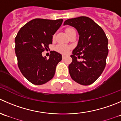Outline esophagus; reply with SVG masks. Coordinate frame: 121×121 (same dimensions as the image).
Returning a JSON list of instances; mask_svg holds the SVG:
<instances>
[{
    "mask_svg": "<svg viewBox=\"0 0 121 121\" xmlns=\"http://www.w3.org/2000/svg\"><path fill=\"white\" fill-rule=\"evenodd\" d=\"M65 57H65V56H62V58H63V60H64V59H65Z\"/></svg>",
    "mask_w": 121,
    "mask_h": 121,
    "instance_id": "esophagus-1",
    "label": "esophagus"
}]
</instances>
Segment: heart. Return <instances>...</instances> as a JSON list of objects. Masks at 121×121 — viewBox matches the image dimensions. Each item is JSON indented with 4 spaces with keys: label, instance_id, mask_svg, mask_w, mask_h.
<instances>
[{
    "label": "heart",
    "instance_id": "b5f03b06",
    "mask_svg": "<svg viewBox=\"0 0 121 121\" xmlns=\"http://www.w3.org/2000/svg\"><path fill=\"white\" fill-rule=\"evenodd\" d=\"M73 28H68L65 29V32L66 34H67L70 30H71ZM56 50L58 52H60V53L62 54H67L68 52H69V47L68 46H66V45H58V46L56 47Z\"/></svg>",
    "mask_w": 121,
    "mask_h": 121
}]
</instances>
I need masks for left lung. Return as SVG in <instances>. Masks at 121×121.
I'll use <instances>...</instances> for the list:
<instances>
[{
	"label": "left lung",
	"mask_w": 121,
	"mask_h": 121,
	"mask_svg": "<svg viewBox=\"0 0 121 121\" xmlns=\"http://www.w3.org/2000/svg\"><path fill=\"white\" fill-rule=\"evenodd\" d=\"M69 25L77 29L78 44L71 56L73 61L69 65V73L73 80L82 85H90L102 73L108 54V40L102 28L92 19L80 16L69 19L64 25ZM82 62H78L76 56Z\"/></svg>",
	"instance_id": "obj_1"
}]
</instances>
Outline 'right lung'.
<instances>
[{
	"label": "right lung",
	"instance_id": "obj_1",
	"mask_svg": "<svg viewBox=\"0 0 121 121\" xmlns=\"http://www.w3.org/2000/svg\"><path fill=\"white\" fill-rule=\"evenodd\" d=\"M63 21L34 19L17 32L15 39L17 65L23 76L32 84H43L54 76L56 66L62 60L61 54L51 51L49 59H47L42 52L52 44V35Z\"/></svg>",
	"mask_w": 121,
	"mask_h": 121
}]
</instances>
